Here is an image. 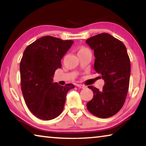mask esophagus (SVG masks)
I'll use <instances>...</instances> for the list:
<instances>
[{"instance_id": "obj_1", "label": "esophagus", "mask_w": 146, "mask_h": 146, "mask_svg": "<svg viewBox=\"0 0 146 146\" xmlns=\"http://www.w3.org/2000/svg\"><path fill=\"white\" fill-rule=\"evenodd\" d=\"M77 86L78 88H80L81 89H85L86 88V86L82 85V84H77Z\"/></svg>"}]
</instances>
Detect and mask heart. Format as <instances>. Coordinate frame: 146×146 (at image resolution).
Segmentation results:
<instances>
[{
  "instance_id": "1",
  "label": "heart",
  "mask_w": 146,
  "mask_h": 146,
  "mask_svg": "<svg viewBox=\"0 0 146 146\" xmlns=\"http://www.w3.org/2000/svg\"><path fill=\"white\" fill-rule=\"evenodd\" d=\"M86 49H88V48H84V47H82V48H81L80 49V50L79 51H82V50H86Z\"/></svg>"
}]
</instances>
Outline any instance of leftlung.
Instances as JSON below:
<instances>
[{"label": "left lung", "mask_w": 146, "mask_h": 146, "mask_svg": "<svg viewBox=\"0 0 146 146\" xmlns=\"http://www.w3.org/2000/svg\"><path fill=\"white\" fill-rule=\"evenodd\" d=\"M94 50V69L104 80L102 91L88 86L93 98L87 103L89 111L96 117H112L122 108L129 89L130 59L122 41L111 35L102 33L86 40Z\"/></svg>", "instance_id": "8db88e82"}]
</instances>
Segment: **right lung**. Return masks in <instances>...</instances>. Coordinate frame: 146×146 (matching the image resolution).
Here are the masks:
<instances>
[{
  "label": "right lung",
  "instance_id": "1",
  "mask_svg": "<svg viewBox=\"0 0 146 146\" xmlns=\"http://www.w3.org/2000/svg\"><path fill=\"white\" fill-rule=\"evenodd\" d=\"M73 40L42 36L27 47L20 63L21 84L27 106L42 120H49L61 114L68 91L73 84L62 86L53 82L55 70Z\"/></svg>",
  "mask_w": 146,
  "mask_h": 146
}]
</instances>
